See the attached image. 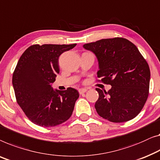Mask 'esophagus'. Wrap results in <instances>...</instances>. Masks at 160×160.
I'll use <instances>...</instances> for the list:
<instances>
[{"mask_svg":"<svg viewBox=\"0 0 160 160\" xmlns=\"http://www.w3.org/2000/svg\"><path fill=\"white\" fill-rule=\"evenodd\" d=\"M87 91V89H85V88H82V89H78V93H79L80 94H82L83 93H85V92Z\"/></svg>","mask_w":160,"mask_h":160,"instance_id":"esophagus-1","label":"esophagus"}]
</instances>
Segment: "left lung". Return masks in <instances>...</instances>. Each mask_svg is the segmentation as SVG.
I'll list each match as a JSON object with an SVG mask.
<instances>
[{
	"instance_id": "1",
	"label": "left lung",
	"mask_w": 160,
	"mask_h": 160,
	"mask_svg": "<svg viewBox=\"0 0 160 160\" xmlns=\"http://www.w3.org/2000/svg\"><path fill=\"white\" fill-rule=\"evenodd\" d=\"M84 48L98 60L97 82L112 86L108 92L96 89L98 115L113 122L137 116L149 94L150 69L136 46L127 39L115 38L85 44Z\"/></svg>"
}]
</instances>
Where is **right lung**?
Here are the masks:
<instances>
[{"instance_id":"obj_1","label":"right lung","mask_w":160,"mask_h":160,"mask_svg":"<svg viewBox=\"0 0 160 160\" xmlns=\"http://www.w3.org/2000/svg\"><path fill=\"white\" fill-rule=\"evenodd\" d=\"M71 45H33L23 52L13 73L18 105L27 117L42 127H53L70 118L79 94L71 87L59 91L51 84L60 72L59 56Z\"/></svg>"}]
</instances>
